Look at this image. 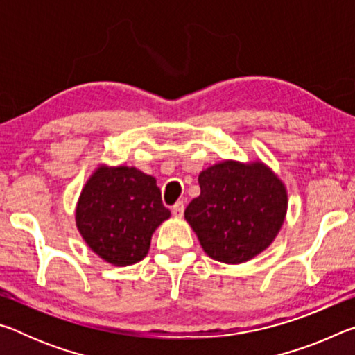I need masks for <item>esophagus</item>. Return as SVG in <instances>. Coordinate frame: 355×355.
I'll return each instance as SVG.
<instances>
[{"instance_id": "obj_1", "label": "esophagus", "mask_w": 355, "mask_h": 355, "mask_svg": "<svg viewBox=\"0 0 355 355\" xmlns=\"http://www.w3.org/2000/svg\"><path fill=\"white\" fill-rule=\"evenodd\" d=\"M172 213L175 218H182L183 213H184V203L183 202H177L175 205L172 207Z\"/></svg>"}]
</instances>
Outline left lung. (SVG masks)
I'll list each match as a JSON object with an SVG mask.
<instances>
[{"instance_id":"obj_1","label":"left lung","mask_w":355,"mask_h":355,"mask_svg":"<svg viewBox=\"0 0 355 355\" xmlns=\"http://www.w3.org/2000/svg\"><path fill=\"white\" fill-rule=\"evenodd\" d=\"M199 184L200 196L186 207L184 218L213 260L244 263L277 236L286 189L264 164L224 161L202 171Z\"/></svg>"}]
</instances>
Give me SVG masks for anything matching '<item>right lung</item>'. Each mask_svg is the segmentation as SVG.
Wrapping results in <instances>:
<instances>
[{
	"label": "right lung",
	"instance_id": "obj_1",
	"mask_svg": "<svg viewBox=\"0 0 355 355\" xmlns=\"http://www.w3.org/2000/svg\"><path fill=\"white\" fill-rule=\"evenodd\" d=\"M169 216L152 175L136 167L101 166L81 191L76 227L105 261L128 266L147 255L155 228Z\"/></svg>",
	"mask_w": 355,
	"mask_h": 355
}]
</instances>
